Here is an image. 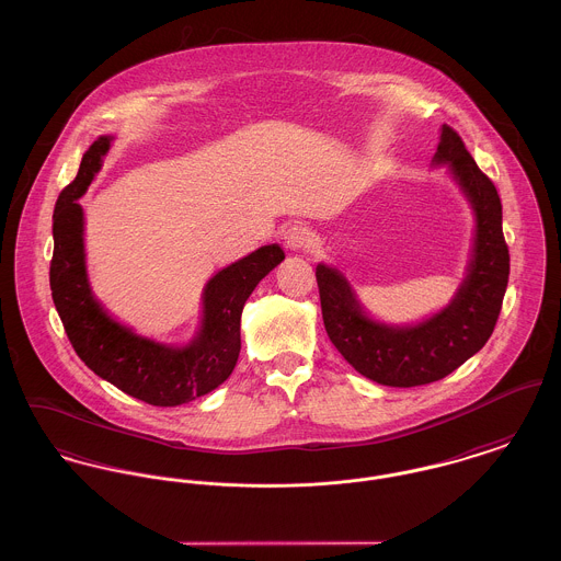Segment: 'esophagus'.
I'll return each mask as SVG.
<instances>
[{
  "label": "esophagus",
  "instance_id": "esophagus-1",
  "mask_svg": "<svg viewBox=\"0 0 561 561\" xmlns=\"http://www.w3.org/2000/svg\"><path fill=\"white\" fill-rule=\"evenodd\" d=\"M283 238H285V244H287L291 251L310 249L312 242H314L312 232H310L306 226H291V228H287Z\"/></svg>",
  "mask_w": 561,
  "mask_h": 561
}]
</instances>
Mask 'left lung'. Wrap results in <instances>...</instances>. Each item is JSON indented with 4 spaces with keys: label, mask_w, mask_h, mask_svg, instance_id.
Listing matches in <instances>:
<instances>
[{
    "label": "left lung",
    "mask_w": 561,
    "mask_h": 561,
    "mask_svg": "<svg viewBox=\"0 0 561 561\" xmlns=\"http://www.w3.org/2000/svg\"><path fill=\"white\" fill-rule=\"evenodd\" d=\"M435 164L451 175L471 201L477 230L469 274L447 308L424 323L388 327L371 321L335 267L317 266L324 331L354 369L383 386L437 382L458 369L490 340L508 283V247L502 234L501 196L481 173L460 135L443 124Z\"/></svg>",
    "instance_id": "obj_1"
}]
</instances>
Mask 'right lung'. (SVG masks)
Returning a JSON list of instances; mask_svg holds the SVG:
<instances>
[{"mask_svg": "<svg viewBox=\"0 0 561 561\" xmlns=\"http://www.w3.org/2000/svg\"><path fill=\"white\" fill-rule=\"evenodd\" d=\"M112 137H99L82 158L76 179L60 192L53 237L50 289L65 333L90 369L122 392L158 408H175L226 382L240 353L244 301L270 270L285 260L266 244L217 272L203 294V327L185 348L135 335L116 323L90 294L84 266V213L76 203L99 173Z\"/></svg>", "mask_w": 561, "mask_h": 561, "instance_id": "right-lung-1", "label": "right lung"}]
</instances>
